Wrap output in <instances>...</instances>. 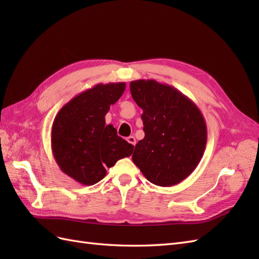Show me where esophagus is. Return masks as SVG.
I'll return each instance as SVG.
<instances>
[{"label":"esophagus","instance_id":"obj_1","mask_svg":"<svg viewBox=\"0 0 259 259\" xmlns=\"http://www.w3.org/2000/svg\"><path fill=\"white\" fill-rule=\"evenodd\" d=\"M126 140L128 142V144H131V145H133V146H135V145H136V139H135V137H134V136H130V137H127V138H126Z\"/></svg>","mask_w":259,"mask_h":259}]
</instances>
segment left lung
<instances>
[{
    "label": "left lung",
    "instance_id": "left-lung-1",
    "mask_svg": "<svg viewBox=\"0 0 259 259\" xmlns=\"http://www.w3.org/2000/svg\"><path fill=\"white\" fill-rule=\"evenodd\" d=\"M130 88L133 99L144 110L145 132L133 162L156 186L179 184L198 166L205 150L207 130L202 112L170 85L136 80Z\"/></svg>",
    "mask_w": 259,
    "mask_h": 259
}]
</instances>
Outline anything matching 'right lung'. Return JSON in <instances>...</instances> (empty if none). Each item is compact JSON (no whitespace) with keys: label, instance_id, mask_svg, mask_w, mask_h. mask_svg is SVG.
Here are the masks:
<instances>
[{"label":"right lung","instance_id":"obj_1","mask_svg":"<svg viewBox=\"0 0 259 259\" xmlns=\"http://www.w3.org/2000/svg\"><path fill=\"white\" fill-rule=\"evenodd\" d=\"M125 83L97 84L62 107L52 126V151L60 169L75 182L95 185L120 159L133 153L134 146L106 125L110 106L120 99Z\"/></svg>","mask_w":259,"mask_h":259}]
</instances>
